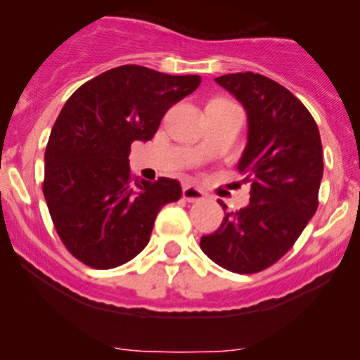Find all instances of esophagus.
<instances>
[{
    "label": "esophagus",
    "instance_id": "1",
    "mask_svg": "<svg viewBox=\"0 0 360 360\" xmlns=\"http://www.w3.org/2000/svg\"><path fill=\"white\" fill-rule=\"evenodd\" d=\"M183 198L186 202H202V200H205L207 198V195L203 193L202 190H198V188H195V186H190V184H186V186L183 188Z\"/></svg>",
    "mask_w": 360,
    "mask_h": 360
}]
</instances>
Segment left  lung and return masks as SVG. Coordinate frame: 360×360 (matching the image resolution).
<instances>
[{"label": "left lung", "instance_id": "8db88e82", "mask_svg": "<svg viewBox=\"0 0 360 360\" xmlns=\"http://www.w3.org/2000/svg\"><path fill=\"white\" fill-rule=\"evenodd\" d=\"M248 112V144L238 160L250 202L224 212L200 248L235 274H256L281 259L317 210L324 162L317 123L307 108L274 79L254 72L216 78ZM226 210V205L221 202Z\"/></svg>", "mask_w": 360, "mask_h": 360}]
</instances>
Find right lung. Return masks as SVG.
Returning <instances> with one entry per match:
<instances>
[{
  "label": "right lung",
  "instance_id": "add662e5",
  "mask_svg": "<svg viewBox=\"0 0 360 360\" xmlns=\"http://www.w3.org/2000/svg\"><path fill=\"white\" fill-rule=\"evenodd\" d=\"M200 76L112 68L64 104L45 150L43 195L56 230L82 263L110 270L150 242L160 209L181 198L176 179L132 181L130 144L146 143L163 115L197 90Z\"/></svg>",
  "mask_w": 360,
  "mask_h": 360
}]
</instances>
